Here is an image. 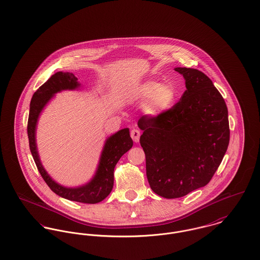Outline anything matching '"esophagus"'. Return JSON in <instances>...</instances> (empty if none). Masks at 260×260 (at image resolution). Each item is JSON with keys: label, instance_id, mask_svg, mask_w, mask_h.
<instances>
[{"label": "esophagus", "instance_id": "34e87169", "mask_svg": "<svg viewBox=\"0 0 260 260\" xmlns=\"http://www.w3.org/2000/svg\"><path fill=\"white\" fill-rule=\"evenodd\" d=\"M131 137L135 143H139L140 137H141V132L137 128H134L131 131Z\"/></svg>", "mask_w": 260, "mask_h": 260}]
</instances>
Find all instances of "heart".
<instances>
[{
  "mask_svg": "<svg viewBox=\"0 0 260 260\" xmlns=\"http://www.w3.org/2000/svg\"><path fill=\"white\" fill-rule=\"evenodd\" d=\"M138 101H146L144 111L148 116H157L172 109L176 99V90L170 84L160 85L155 81H148L134 92Z\"/></svg>",
  "mask_w": 260,
  "mask_h": 260,
  "instance_id": "heart-1",
  "label": "heart"
}]
</instances>
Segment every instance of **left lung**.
<instances>
[{
  "instance_id": "left-lung-1",
  "label": "left lung",
  "mask_w": 260,
  "mask_h": 260,
  "mask_svg": "<svg viewBox=\"0 0 260 260\" xmlns=\"http://www.w3.org/2000/svg\"><path fill=\"white\" fill-rule=\"evenodd\" d=\"M186 90L166 114L144 115L140 143L150 188L165 199H178L206 185L230 144L226 104L201 71L175 68Z\"/></svg>"
}]
</instances>
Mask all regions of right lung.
I'll return each mask as SVG.
<instances>
[{
    "label": "right lung",
    "instance_id": "1",
    "mask_svg": "<svg viewBox=\"0 0 260 260\" xmlns=\"http://www.w3.org/2000/svg\"><path fill=\"white\" fill-rule=\"evenodd\" d=\"M77 81V77L72 73L58 72L35 91L29 105L28 119L29 149L39 173L56 194L69 201L93 204L104 201L113 189L115 167L119 158L131 149L134 144L128 128L118 131L107 140L94 177L86 185L77 188L63 187L52 180L41 165L36 146L35 131L41 111L56 92L61 89H74L79 87L80 85Z\"/></svg>",
    "mask_w": 260,
    "mask_h": 260
}]
</instances>
